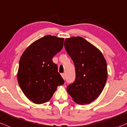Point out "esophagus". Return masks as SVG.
<instances>
[{"mask_svg": "<svg viewBox=\"0 0 127 127\" xmlns=\"http://www.w3.org/2000/svg\"><path fill=\"white\" fill-rule=\"evenodd\" d=\"M62 76L63 78V79H65V75L64 73H63V74H62Z\"/></svg>", "mask_w": 127, "mask_h": 127, "instance_id": "1", "label": "esophagus"}]
</instances>
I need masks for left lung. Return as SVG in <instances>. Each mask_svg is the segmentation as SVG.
<instances>
[{"mask_svg": "<svg viewBox=\"0 0 127 127\" xmlns=\"http://www.w3.org/2000/svg\"><path fill=\"white\" fill-rule=\"evenodd\" d=\"M64 44L76 71L75 80L67 91L76 103L89 104L100 95L106 84V60L98 49L80 36L66 38Z\"/></svg>", "mask_w": 127, "mask_h": 127, "instance_id": "1", "label": "left lung"}]
</instances>
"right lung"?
<instances>
[{"label":"right lung","mask_w":127,"mask_h":127,"mask_svg":"<svg viewBox=\"0 0 127 127\" xmlns=\"http://www.w3.org/2000/svg\"><path fill=\"white\" fill-rule=\"evenodd\" d=\"M64 38L46 35L31 44L19 60L18 81L24 94L33 103L48 101L58 86L64 83L53 58L63 47Z\"/></svg>","instance_id":"1"}]
</instances>
